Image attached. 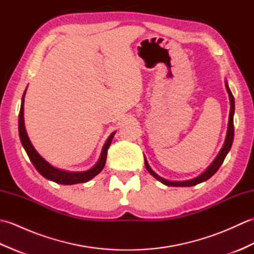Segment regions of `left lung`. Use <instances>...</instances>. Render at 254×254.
I'll return each instance as SVG.
<instances>
[{
    "label": "left lung",
    "mask_w": 254,
    "mask_h": 254,
    "mask_svg": "<svg viewBox=\"0 0 254 254\" xmlns=\"http://www.w3.org/2000/svg\"><path fill=\"white\" fill-rule=\"evenodd\" d=\"M225 86H226V90H227L228 96H229V104H230L227 134H226L225 143L223 145L222 149H220V152L216 156V158L214 159L213 163L207 167L206 170L203 171L199 176L193 178V179H190V180L170 181V180L164 179V178H161L160 176L156 174V172L152 168H150L148 163H147V159L145 158V156H144L145 167H146V169L148 170L149 174L152 175L154 178H156V179H157L158 181H160L161 183H164L165 186H168V187H193V186H196V185H198V183H202L204 181L208 180L209 178L212 177L215 174V172H216L219 169V167L222 166V164L224 163V159L226 158V156H227V154L229 153V150L231 148V145H233V142H234V113H235V98H234V96H233V94H231V91L229 89L227 80H225Z\"/></svg>",
    "instance_id": "obj_1"
}]
</instances>
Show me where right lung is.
Here are the masks:
<instances>
[{
	"mask_svg": "<svg viewBox=\"0 0 254 254\" xmlns=\"http://www.w3.org/2000/svg\"><path fill=\"white\" fill-rule=\"evenodd\" d=\"M26 90L24 91L23 98H21V105H20V110H19V116H18V133H19L21 145H23V147L25 148L27 155H28L30 161L32 163V165L35 166L37 171L39 172L42 177H45L46 179L59 183V185H65V186L87 182L93 179L94 177H96L102 169H104L106 159H107L108 148L110 146L112 138L115 136L116 132H112L110 134V136L108 137L104 147H102L98 161H97L95 166L91 167L90 169L86 171H66L63 169H59L57 167L52 166L50 163H48V161L37 152L35 147L32 146L28 135H27L25 121H24V101H25Z\"/></svg>",
	"mask_w": 254,
	"mask_h": 254,
	"instance_id": "right-lung-1",
	"label": "right lung"
}]
</instances>
